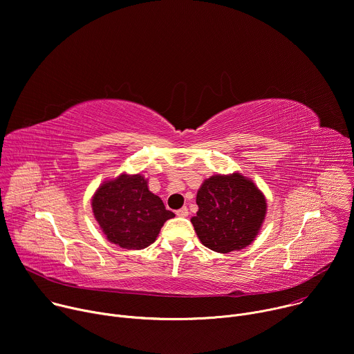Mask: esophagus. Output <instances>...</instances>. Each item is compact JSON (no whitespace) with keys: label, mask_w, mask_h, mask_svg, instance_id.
Returning a JSON list of instances; mask_svg holds the SVG:
<instances>
[{"label":"esophagus","mask_w":354,"mask_h":354,"mask_svg":"<svg viewBox=\"0 0 354 354\" xmlns=\"http://www.w3.org/2000/svg\"><path fill=\"white\" fill-rule=\"evenodd\" d=\"M176 214H177V216H181V218L188 216V208H187V207H183V208L177 209V211H176Z\"/></svg>","instance_id":"esophagus-1"}]
</instances>
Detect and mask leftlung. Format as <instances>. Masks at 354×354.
<instances>
[{"instance_id":"1","label":"left lung","mask_w":354,"mask_h":354,"mask_svg":"<svg viewBox=\"0 0 354 354\" xmlns=\"http://www.w3.org/2000/svg\"><path fill=\"white\" fill-rule=\"evenodd\" d=\"M198 212L191 218L201 243L218 253L249 246L267 211L263 192L241 173L215 174L197 192Z\"/></svg>"}]
</instances>
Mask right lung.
Returning <instances> with one entry per match:
<instances>
[{
  "label": "right lung",
  "instance_id": "1",
  "mask_svg": "<svg viewBox=\"0 0 354 354\" xmlns=\"http://www.w3.org/2000/svg\"><path fill=\"white\" fill-rule=\"evenodd\" d=\"M93 214L106 239L122 249L150 246L165 222L174 218L163 201L147 188L142 174H121L104 181L91 200Z\"/></svg>",
  "mask_w": 354,
  "mask_h": 354
}]
</instances>
